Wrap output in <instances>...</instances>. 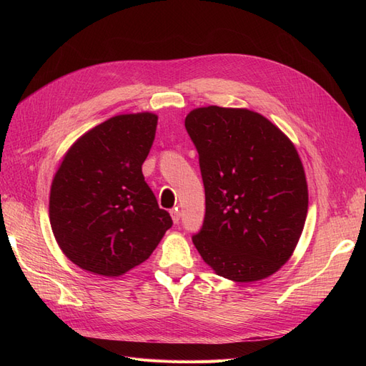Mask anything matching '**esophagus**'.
<instances>
[{
	"label": "esophagus",
	"mask_w": 366,
	"mask_h": 366,
	"mask_svg": "<svg viewBox=\"0 0 366 366\" xmlns=\"http://www.w3.org/2000/svg\"><path fill=\"white\" fill-rule=\"evenodd\" d=\"M171 217H172V221H174V223L177 224V223H179V221H180V217H182V214H180V210L179 209H172L171 210Z\"/></svg>",
	"instance_id": "1"
}]
</instances>
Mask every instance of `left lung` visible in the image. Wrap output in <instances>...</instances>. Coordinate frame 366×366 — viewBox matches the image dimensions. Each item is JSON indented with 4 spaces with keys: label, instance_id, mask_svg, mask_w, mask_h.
Returning <instances> with one entry per match:
<instances>
[{
    "label": "left lung",
    "instance_id": "left-lung-1",
    "mask_svg": "<svg viewBox=\"0 0 366 366\" xmlns=\"http://www.w3.org/2000/svg\"><path fill=\"white\" fill-rule=\"evenodd\" d=\"M184 127L206 195L203 227L192 237L198 253L230 281L267 278L292 257L307 218V180L295 145L246 108H195Z\"/></svg>",
    "mask_w": 366,
    "mask_h": 366
}]
</instances>
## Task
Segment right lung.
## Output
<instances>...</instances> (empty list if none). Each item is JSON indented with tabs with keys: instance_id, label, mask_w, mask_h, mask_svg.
<instances>
[{
	"instance_id": "1",
	"label": "right lung",
	"mask_w": 366,
	"mask_h": 366,
	"mask_svg": "<svg viewBox=\"0 0 366 366\" xmlns=\"http://www.w3.org/2000/svg\"><path fill=\"white\" fill-rule=\"evenodd\" d=\"M157 119L114 116L65 152L49 214L56 242L77 267L109 278L124 274L147 261L172 226L142 174Z\"/></svg>"
}]
</instances>
